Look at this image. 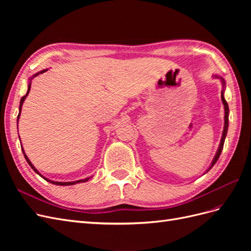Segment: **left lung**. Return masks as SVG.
<instances>
[{
	"label": "left lung",
	"instance_id": "8db88e82",
	"mask_svg": "<svg viewBox=\"0 0 251 251\" xmlns=\"http://www.w3.org/2000/svg\"><path fill=\"white\" fill-rule=\"evenodd\" d=\"M215 77L217 78H220L222 80V85L223 87H225V80L223 79V77H220L218 76V75H215ZM221 98H222V102L224 104V110H225V115H224V130H223V133H222V138H221V142H220V146H219V149L217 151V154L214 158V160H212L211 162V165L209 166V169L207 170V172L212 168V166L215 165V163L218 161V159L220 157V155H221V151L223 150V146H224V141H225V137H226V134H227V130H228V114H229V109H228V104H227L225 98H224V90H222V93H221ZM206 172V173H207Z\"/></svg>",
	"mask_w": 251,
	"mask_h": 251
}]
</instances>
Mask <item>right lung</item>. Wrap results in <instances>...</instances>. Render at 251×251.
Returning a JSON list of instances; mask_svg holds the SVG:
<instances>
[{
    "label": "right lung",
    "mask_w": 251,
    "mask_h": 251,
    "mask_svg": "<svg viewBox=\"0 0 251 251\" xmlns=\"http://www.w3.org/2000/svg\"><path fill=\"white\" fill-rule=\"evenodd\" d=\"M47 71V69H45V70H43V71H41V72H39V73H36V74H34L33 76L29 79V85H28V91H27V93H26V95L25 96H23L22 98H21V101H20V112H19V115H18V119H17V121H19V118H20V114H21V111H22V105H23V102H24V100H25V98L27 97V95H28V93H29V91H30V87H31V79L33 78V77H35V76H37V75L39 74H42V73H44V72H46ZM20 137V136H19ZM22 151H23V154H24V156H25V159H26V161L28 162V164L31 166V169L36 173V174H39L40 176L43 178V179H45L46 181H48V182H50V183H52V184H55V185H62V186H67V185H74V184H76V183H81V182H87L90 178H86V179H81V180H77V181H72V182H56V181H52V180H49V179H47L46 177H44L43 175H41V173H39V171H37L34 166H33V164L31 163V161L29 160V158L26 156V154H25V151H24V149H22Z\"/></svg>",
    "instance_id": "add662e5"
}]
</instances>
